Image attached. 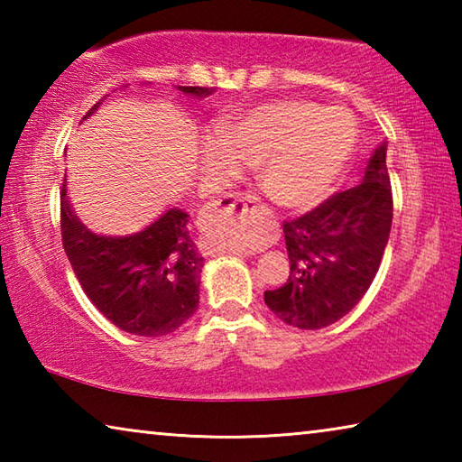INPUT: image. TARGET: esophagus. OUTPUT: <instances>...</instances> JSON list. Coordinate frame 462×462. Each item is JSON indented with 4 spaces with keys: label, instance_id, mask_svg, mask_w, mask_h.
<instances>
[{
    "label": "esophagus",
    "instance_id": "34e87169",
    "mask_svg": "<svg viewBox=\"0 0 462 462\" xmlns=\"http://www.w3.org/2000/svg\"><path fill=\"white\" fill-rule=\"evenodd\" d=\"M256 208V198L250 193L226 195L224 199L214 203L212 214L217 217H240Z\"/></svg>",
    "mask_w": 462,
    "mask_h": 462
}]
</instances>
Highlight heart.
<instances>
[{"label": "heart", "instance_id": "b5f03b06", "mask_svg": "<svg viewBox=\"0 0 462 462\" xmlns=\"http://www.w3.org/2000/svg\"><path fill=\"white\" fill-rule=\"evenodd\" d=\"M208 162L224 173L236 161L261 169V189L283 209L314 208L332 189L356 144V124L338 107L311 101H279L256 107L245 120L220 132Z\"/></svg>", "mask_w": 462, "mask_h": 462}]
</instances>
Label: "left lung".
Returning a JSON list of instances; mask_svg holds the SVG:
<instances>
[{"instance_id": "8db88e82", "label": "left lung", "mask_w": 462, "mask_h": 462, "mask_svg": "<svg viewBox=\"0 0 462 462\" xmlns=\"http://www.w3.org/2000/svg\"><path fill=\"white\" fill-rule=\"evenodd\" d=\"M391 217L387 143H381L361 183L283 224L289 279L283 287L264 291L269 310L301 330L338 322L363 300L377 275Z\"/></svg>"}]
</instances>
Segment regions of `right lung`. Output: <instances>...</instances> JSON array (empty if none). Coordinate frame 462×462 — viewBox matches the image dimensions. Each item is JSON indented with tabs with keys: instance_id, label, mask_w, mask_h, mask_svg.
I'll list each match as a JSON object with an SVG mask.
<instances>
[{
	"instance_id": "add662e5",
	"label": "right lung",
	"mask_w": 462,
	"mask_h": 462,
	"mask_svg": "<svg viewBox=\"0 0 462 462\" xmlns=\"http://www.w3.org/2000/svg\"><path fill=\"white\" fill-rule=\"evenodd\" d=\"M191 97H208L209 88H179ZM104 104L99 99L83 120ZM189 214L169 208L143 230L106 236L89 230L60 193L62 246L93 306L120 330L165 336L189 319L199 303L203 256L189 236Z\"/></svg>"
}]
</instances>
